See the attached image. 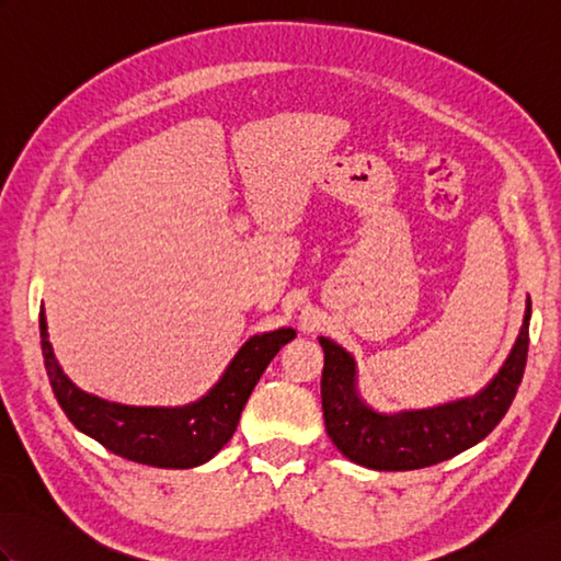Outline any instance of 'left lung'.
Here are the masks:
<instances>
[{"instance_id": "8db88e82", "label": "left lung", "mask_w": 561, "mask_h": 561, "mask_svg": "<svg viewBox=\"0 0 561 561\" xmlns=\"http://www.w3.org/2000/svg\"><path fill=\"white\" fill-rule=\"evenodd\" d=\"M528 323L530 301L514 350L480 396L392 416L366 408L356 396L354 359L340 344L320 337L325 352L320 396L332 444L350 460L371 470H420L480 444L516 398L528 359Z\"/></svg>"}]
</instances>
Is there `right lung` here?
I'll return each instance as SVG.
<instances>
[{"mask_svg":"<svg viewBox=\"0 0 561 561\" xmlns=\"http://www.w3.org/2000/svg\"><path fill=\"white\" fill-rule=\"evenodd\" d=\"M294 337L291 328H282L248 340L219 383L187 408H127L87 396L71 383L55 359L53 344L47 340L45 311H41L45 371L69 422L115 456L157 468H195L217 456L233 436L250 392L267 364Z\"/></svg>","mask_w":561,"mask_h":561,"instance_id":"add662e5","label":"right lung"}]
</instances>
